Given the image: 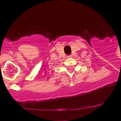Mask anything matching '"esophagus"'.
Wrapping results in <instances>:
<instances>
[{"instance_id":"esophagus-1","label":"esophagus","mask_w":121,"mask_h":121,"mask_svg":"<svg viewBox=\"0 0 121 121\" xmlns=\"http://www.w3.org/2000/svg\"><path fill=\"white\" fill-rule=\"evenodd\" d=\"M71 56H67V58H71Z\"/></svg>"}]
</instances>
